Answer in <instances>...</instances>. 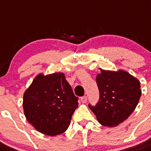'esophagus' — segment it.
Listing matches in <instances>:
<instances>
[{
    "label": "esophagus",
    "instance_id": "34e87169",
    "mask_svg": "<svg viewBox=\"0 0 151 151\" xmlns=\"http://www.w3.org/2000/svg\"><path fill=\"white\" fill-rule=\"evenodd\" d=\"M87 100H88L87 96H83L81 98V102H83V103H85V102L87 101Z\"/></svg>",
    "mask_w": 151,
    "mask_h": 151
}]
</instances>
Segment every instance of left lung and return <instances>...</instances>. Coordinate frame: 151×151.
<instances>
[{
  "instance_id": "left-lung-1",
  "label": "left lung",
  "mask_w": 151,
  "mask_h": 151,
  "mask_svg": "<svg viewBox=\"0 0 151 151\" xmlns=\"http://www.w3.org/2000/svg\"><path fill=\"white\" fill-rule=\"evenodd\" d=\"M96 77L99 90V102L88 105L100 124L108 127L118 126L130 116L141 96L140 83L125 71L100 69Z\"/></svg>"
}]
</instances>
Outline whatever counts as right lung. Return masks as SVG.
<instances>
[{
	"instance_id": "right-lung-1",
	"label": "right lung",
	"mask_w": 151,
	"mask_h": 151,
	"mask_svg": "<svg viewBox=\"0 0 151 151\" xmlns=\"http://www.w3.org/2000/svg\"><path fill=\"white\" fill-rule=\"evenodd\" d=\"M78 101L64 73H40L24 91L23 109L28 122L36 130L54 137L69 127Z\"/></svg>"
}]
</instances>
